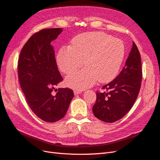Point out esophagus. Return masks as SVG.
<instances>
[{
	"label": "esophagus",
	"mask_w": 160,
	"mask_h": 160,
	"mask_svg": "<svg viewBox=\"0 0 160 160\" xmlns=\"http://www.w3.org/2000/svg\"><path fill=\"white\" fill-rule=\"evenodd\" d=\"M82 93V91L80 90H74V94L75 95H78Z\"/></svg>",
	"instance_id": "34e87169"
}]
</instances>
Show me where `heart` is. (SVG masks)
<instances>
[{
	"instance_id": "1",
	"label": "heart",
	"mask_w": 160,
	"mask_h": 160,
	"mask_svg": "<svg viewBox=\"0 0 160 160\" xmlns=\"http://www.w3.org/2000/svg\"><path fill=\"white\" fill-rule=\"evenodd\" d=\"M125 56V46L119 38L94 31L75 37L71 46L62 47L57 56L60 70L65 74V84L74 89H85L98 80L108 83L118 75Z\"/></svg>"
}]
</instances>
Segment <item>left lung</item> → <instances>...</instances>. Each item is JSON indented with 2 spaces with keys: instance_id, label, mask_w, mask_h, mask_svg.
Listing matches in <instances>:
<instances>
[{
  "instance_id": "1",
  "label": "left lung",
  "mask_w": 160,
  "mask_h": 160,
  "mask_svg": "<svg viewBox=\"0 0 160 160\" xmlns=\"http://www.w3.org/2000/svg\"><path fill=\"white\" fill-rule=\"evenodd\" d=\"M142 69L138 47H133L119 75L103 87L105 91H97L93 113L97 118L113 123L124 117L132 108L141 88Z\"/></svg>"
}]
</instances>
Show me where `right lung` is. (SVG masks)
<instances>
[{"label": "right lung", "mask_w": 160, "mask_h": 160, "mask_svg": "<svg viewBox=\"0 0 160 160\" xmlns=\"http://www.w3.org/2000/svg\"><path fill=\"white\" fill-rule=\"evenodd\" d=\"M62 30L44 28L33 34L23 46L18 60V81L27 103L46 122L63 118L74 96L69 88L55 89L56 95L52 94L55 87L63 80L51 45Z\"/></svg>", "instance_id": "1"}]
</instances>
